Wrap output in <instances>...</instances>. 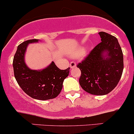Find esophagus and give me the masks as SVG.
Returning a JSON list of instances; mask_svg holds the SVG:
<instances>
[{"label": "esophagus", "instance_id": "1", "mask_svg": "<svg viewBox=\"0 0 134 134\" xmlns=\"http://www.w3.org/2000/svg\"><path fill=\"white\" fill-rule=\"evenodd\" d=\"M70 68H75V67H76V63H75V62H73V61H72V62L70 63Z\"/></svg>", "mask_w": 134, "mask_h": 134}]
</instances>
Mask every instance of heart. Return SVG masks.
<instances>
[{"mask_svg":"<svg viewBox=\"0 0 134 134\" xmlns=\"http://www.w3.org/2000/svg\"><path fill=\"white\" fill-rule=\"evenodd\" d=\"M81 52H82V51H80V52H79V53H81Z\"/></svg>","mask_w":134,"mask_h":134,"instance_id":"obj_1","label":"heart"}]
</instances>
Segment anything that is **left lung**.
<instances>
[{
	"label": "left lung",
	"instance_id": "1",
	"mask_svg": "<svg viewBox=\"0 0 134 134\" xmlns=\"http://www.w3.org/2000/svg\"><path fill=\"white\" fill-rule=\"evenodd\" d=\"M101 42L77 64L80 70L79 83L92 95L108 94L119 82L124 70V56L118 40L107 33H99Z\"/></svg>",
	"mask_w": 134,
	"mask_h": 134
}]
</instances>
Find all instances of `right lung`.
Listing matches in <instances>:
<instances>
[{
    "instance_id": "add662e5",
    "label": "right lung",
    "mask_w": 134,
    "mask_h": 134,
    "mask_svg": "<svg viewBox=\"0 0 134 134\" xmlns=\"http://www.w3.org/2000/svg\"><path fill=\"white\" fill-rule=\"evenodd\" d=\"M38 41V39H31L18 46L13 63L14 76L27 95L35 99H51L61 92L63 81L68 76L70 68L61 70L52 62L42 70H30L25 63V54L29 43Z\"/></svg>"
}]
</instances>
